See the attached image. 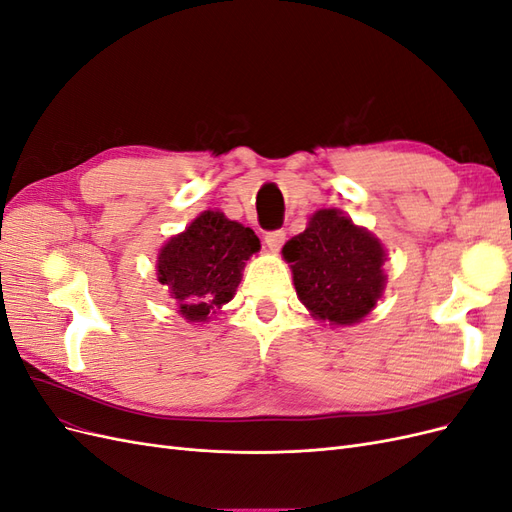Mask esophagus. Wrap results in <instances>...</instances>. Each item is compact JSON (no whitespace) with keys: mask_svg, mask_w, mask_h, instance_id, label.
<instances>
[{"mask_svg":"<svg viewBox=\"0 0 512 512\" xmlns=\"http://www.w3.org/2000/svg\"><path fill=\"white\" fill-rule=\"evenodd\" d=\"M284 241H286V232L284 230H271V232H267V235H265V243L269 245V250H273V252L280 250V247L284 245Z\"/></svg>","mask_w":512,"mask_h":512,"instance_id":"obj_1","label":"esophagus"}]
</instances>
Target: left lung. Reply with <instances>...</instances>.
<instances>
[{
    "mask_svg": "<svg viewBox=\"0 0 512 512\" xmlns=\"http://www.w3.org/2000/svg\"><path fill=\"white\" fill-rule=\"evenodd\" d=\"M282 254L301 303L316 320L337 327L361 322L382 297L384 247L342 211H316Z\"/></svg>",
    "mask_w": 512,
    "mask_h": 512,
    "instance_id": "left-lung-1",
    "label": "left lung"
}]
</instances>
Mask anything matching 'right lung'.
<instances>
[{
	"instance_id": "right-lung-1",
	"label": "right lung",
	"mask_w": 512,
	"mask_h": 512,
	"mask_svg": "<svg viewBox=\"0 0 512 512\" xmlns=\"http://www.w3.org/2000/svg\"><path fill=\"white\" fill-rule=\"evenodd\" d=\"M258 250L252 228L228 220L222 211H205L164 243L158 282L168 288L185 320L205 322L235 297L245 260Z\"/></svg>"
}]
</instances>
